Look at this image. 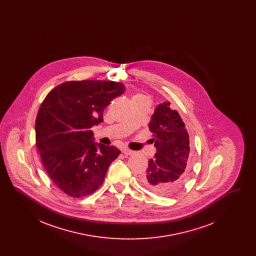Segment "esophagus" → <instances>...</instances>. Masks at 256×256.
<instances>
[{"mask_svg": "<svg viewBox=\"0 0 256 256\" xmlns=\"http://www.w3.org/2000/svg\"><path fill=\"white\" fill-rule=\"evenodd\" d=\"M122 154H126V156H130V154H134V150H130L126 148H122Z\"/></svg>", "mask_w": 256, "mask_h": 256, "instance_id": "34e87169", "label": "esophagus"}]
</instances>
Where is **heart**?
<instances>
[{
  "label": "heart",
  "instance_id": "heart-1",
  "mask_svg": "<svg viewBox=\"0 0 256 256\" xmlns=\"http://www.w3.org/2000/svg\"><path fill=\"white\" fill-rule=\"evenodd\" d=\"M137 97H141V96H137Z\"/></svg>",
  "mask_w": 256,
  "mask_h": 256
}]
</instances>
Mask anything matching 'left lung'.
Here are the masks:
<instances>
[{
	"mask_svg": "<svg viewBox=\"0 0 256 256\" xmlns=\"http://www.w3.org/2000/svg\"><path fill=\"white\" fill-rule=\"evenodd\" d=\"M170 102L159 104L148 124L152 143L156 148L154 158L142 174L143 185L161 196H170L180 190L190 174L189 135L176 110Z\"/></svg>",
	"mask_w": 256,
	"mask_h": 256,
	"instance_id": "1",
	"label": "left lung"
}]
</instances>
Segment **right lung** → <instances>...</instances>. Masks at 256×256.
I'll use <instances>...</instances> for the list:
<instances>
[{
    "mask_svg": "<svg viewBox=\"0 0 256 256\" xmlns=\"http://www.w3.org/2000/svg\"><path fill=\"white\" fill-rule=\"evenodd\" d=\"M124 86L106 80L67 82L42 102L36 122L37 150L50 180L74 198L94 193L120 150L95 142L91 128Z\"/></svg>",
    "mask_w": 256,
    "mask_h": 256,
    "instance_id": "right-lung-1",
    "label": "right lung"
}]
</instances>
